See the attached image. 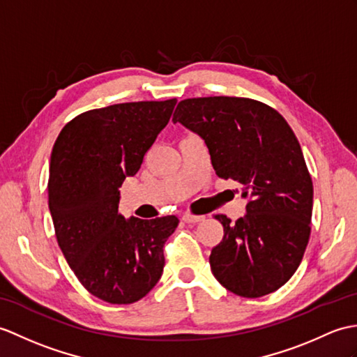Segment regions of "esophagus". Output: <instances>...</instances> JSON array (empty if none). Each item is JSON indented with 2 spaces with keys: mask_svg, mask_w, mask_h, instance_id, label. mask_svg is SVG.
I'll list each match as a JSON object with an SVG mask.
<instances>
[{
  "mask_svg": "<svg viewBox=\"0 0 357 357\" xmlns=\"http://www.w3.org/2000/svg\"><path fill=\"white\" fill-rule=\"evenodd\" d=\"M204 219H205L204 216H195V214H188V213H185L184 216H182V220L187 223H197V222H202Z\"/></svg>",
  "mask_w": 357,
  "mask_h": 357,
  "instance_id": "34e87169",
  "label": "esophagus"
}]
</instances>
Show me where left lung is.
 Returning <instances> with one entry per match:
<instances>
[{
	"mask_svg": "<svg viewBox=\"0 0 357 357\" xmlns=\"http://www.w3.org/2000/svg\"><path fill=\"white\" fill-rule=\"evenodd\" d=\"M173 123L201 137L216 175L243 185L246 214H223L222 242L210 266L238 296L259 298L286 284L310 237L313 184L301 146L271 106L245 97H199L178 103Z\"/></svg>",
	"mask_w": 357,
	"mask_h": 357,
	"instance_id": "8db88e82",
	"label": "left lung"
}]
</instances>
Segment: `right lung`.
<instances>
[{
	"label": "right lung",
	"instance_id": "obj_1",
	"mask_svg": "<svg viewBox=\"0 0 357 357\" xmlns=\"http://www.w3.org/2000/svg\"><path fill=\"white\" fill-rule=\"evenodd\" d=\"M175 105L170 98L86 111L53 146L48 206L57 243L82 286L106 303H135L162 275L164 243L178 218L124 219L119 188L139 170Z\"/></svg>",
	"mask_w": 357,
	"mask_h": 357
}]
</instances>
